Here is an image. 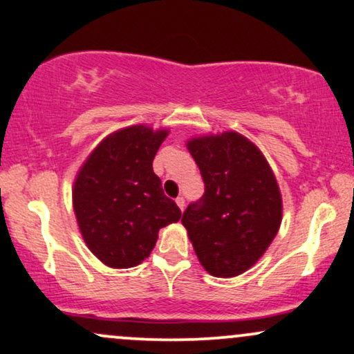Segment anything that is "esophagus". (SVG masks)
<instances>
[{
    "label": "esophagus",
    "mask_w": 354,
    "mask_h": 354,
    "mask_svg": "<svg viewBox=\"0 0 354 354\" xmlns=\"http://www.w3.org/2000/svg\"><path fill=\"white\" fill-rule=\"evenodd\" d=\"M176 204H178V207H180L181 210H185L186 201H185V198H183V196H180V198H176Z\"/></svg>",
    "instance_id": "1"
}]
</instances>
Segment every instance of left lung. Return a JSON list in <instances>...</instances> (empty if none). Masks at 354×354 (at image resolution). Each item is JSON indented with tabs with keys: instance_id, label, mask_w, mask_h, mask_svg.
<instances>
[{
	"instance_id": "8db88e82",
	"label": "left lung",
	"mask_w": 354,
	"mask_h": 354,
	"mask_svg": "<svg viewBox=\"0 0 354 354\" xmlns=\"http://www.w3.org/2000/svg\"><path fill=\"white\" fill-rule=\"evenodd\" d=\"M204 194L183 214L201 265L216 277L252 268L274 239L283 217L276 178L261 151L236 132L192 138Z\"/></svg>"
}]
</instances>
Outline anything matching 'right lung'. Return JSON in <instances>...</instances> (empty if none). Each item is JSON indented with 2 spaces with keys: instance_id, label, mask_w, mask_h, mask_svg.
Wrapping results in <instances>:
<instances>
[{
  "instance_id": "obj_1",
  "label": "right lung",
  "mask_w": 354,
  "mask_h": 354,
  "mask_svg": "<svg viewBox=\"0 0 354 354\" xmlns=\"http://www.w3.org/2000/svg\"><path fill=\"white\" fill-rule=\"evenodd\" d=\"M168 131L132 125L106 137L80 169L73 207L88 248L111 268L140 265L158 230L181 218L153 173Z\"/></svg>"
}]
</instances>
